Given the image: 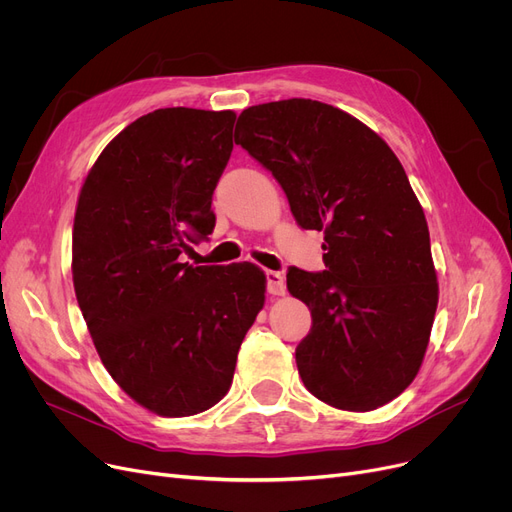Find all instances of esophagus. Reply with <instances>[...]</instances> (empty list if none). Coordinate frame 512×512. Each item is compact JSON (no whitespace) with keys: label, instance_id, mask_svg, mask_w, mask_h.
Wrapping results in <instances>:
<instances>
[{"label":"esophagus","instance_id":"1","mask_svg":"<svg viewBox=\"0 0 512 512\" xmlns=\"http://www.w3.org/2000/svg\"><path fill=\"white\" fill-rule=\"evenodd\" d=\"M267 278V292L274 294V297H282L286 292V280L280 272H265Z\"/></svg>","mask_w":512,"mask_h":512}]
</instances>
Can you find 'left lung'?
<instances>
[{
    "label": "left lung",
    "instance_id": "left-lung-1",
    "mask_svg": "<svg viewBox=\"0 0 512 512\" xmlns=\"http://www.w3.org/2000/svg\"><path fill=\"white\" fill-rule=\"evenodd\" d=\"M236 128V145L274 174L299 226L324 232L326 270L286 274L313 317L297 346L305 388L342 411L384 407L419 373L438 307L405 168L378 132L313 99L253 105Z\"/></svg>",
    "mask_w": 512,
    "mask_h": 512
}]
</instances>
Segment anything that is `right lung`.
Masks as SVG:
<instances>
[{
  "label": "right lung",
  "mask_w": 512,
  "mask_h": 512,
  "mask_svg": "<svg viewBox=\"0 0 512 512\" xmlns=\"http://www.w3.org/2000/svg\"><path fill=\"white\" fill-rule=\"evenodd\" d=\"M236 114L164 107L101 151L78 193L72 282L97 355L114 382L159 417L220 402L238 348L265 303L255 263L188 265L215 226L211 195Z\"/></svg>",
  "instance_id": "1"
}]
</instances>
